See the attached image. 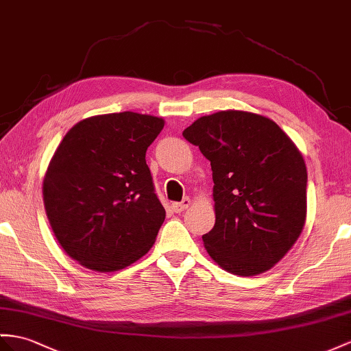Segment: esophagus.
<instances>
[{
    "instance_id": "obj_1",
    "label": "esophagus",
    "mask_w": 351,
    "mask_h": 351,
    "mask_svg": "<svg viewBox=\"0 0 351 351\" xmlns=\"http://www.w3.org/2000/svg\"><path fill=\"white\" fill-rule=\"evenodd\" d=\"M189 205H191V198H184L182 202H174L173 205H171V208H173L176 213H182L187 207H189Z\"/></svg>"
}]
</instances>
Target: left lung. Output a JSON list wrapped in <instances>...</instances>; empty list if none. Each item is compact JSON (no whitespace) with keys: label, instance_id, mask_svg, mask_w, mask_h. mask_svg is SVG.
<instances>
[{"label":"left lung","instance_id":"left-lung-1","mask_svg":"<svg viewBox=\"0 0 351 351\" xmlns=\"http://www.w3.org/2000/svg\"><path fill=\"white\" fill-rule=\"evenodd\" d=\"M213 171L216 223L202 235L220 268L252 277L271 269L301 235L306 167L271 119L241 110L202 116L183 131Z\"/></svg>","mask_w":351,"mask_h":351}]
</instances>
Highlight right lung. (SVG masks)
<instances>
[{"label": "right lung", "mask_w": 351, "mask_h": 351, "mask_svg": "<svg viewBox=\"0 0 351 351\" xmlns=\"http://www.w3.org/2000/svg\"><path fill=\"white\" fill-rule=\"evenodd\" d=\"M164 125L134 111L92 116L66 132L50 159L46 215L59 245L83 267L123 269L155 244L165 210L146 152Z\"/></svg>", "instance_id": "obj_1"}]
</instances>
